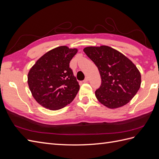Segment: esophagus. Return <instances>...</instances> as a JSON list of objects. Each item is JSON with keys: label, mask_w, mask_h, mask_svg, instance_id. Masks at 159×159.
Instances as JSON below:
<instances>
[{"label": "esophagus", "mask_w": 159, "mask_h": 159, "mask_svg": "<svg viewBox=\"0 0 159 159\" xmlns=\"http://www.w3.org/2000/svg\"><path fill=\"white\" fill-rule=\"evenodd\" d=\"M88 81H89V78L88 77H86V78H85L84 80H83V83H87Z\"/></svg>", "instance_id": "34e87169"}]
</instances>
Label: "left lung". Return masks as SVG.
<instances>
[{"label":"left lung","mask_w":159,"mask_h":159,"mask_svg":"<svg viewBox=\"0 0 159 159\" xmlns=\"http://www.w3.org/2000/svg\"><path fill=\"white\" fill-rule=\"evenodd\" d=\"M83 51L98 68L101 84L95 96L105 107L116 109L129 102L139 90L141 75L131 60L107 46H90Z\"/></svg>","instance_id":"left-lung-1"}]
</instances>
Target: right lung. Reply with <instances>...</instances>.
Here are the masks:
<instances>
[{"label": "right lung", "mask_w": 159, "mask_h": 159, "mask_svg": "<svg viewBox=\"0 0 159 159\" xmlns=\"http://www.w3.org/2000/svg\"><path fill=\"white\" fill-rule=\"evenodd\" d=\"M78 50L57 47L35 62L28 73L27 83L37 102L50 110L62 109L75 98L80 86L70 68Z\"/></svg>", "instance_id": "add662e5"}]
</instances>
